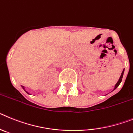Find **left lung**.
Listing matches in <instances>:
<instances>
[{
	"label": "left lung",
	"mask_w": 133,
	"mask_h": 133,
	"mask_svg": "<svg viewBox=\"0 0 133 133\" xmlns=\"http://www.w3.org/2000/svg\"><path fill=\"white\" fill-rule=\"evenodd\" d=\"M124 70H123V71H122V74H121V77H120V78H119V80H118V82L116 83V86H115V89L116 88L118 87V86H119L120 83H121V81H122V76H123V74H124Z\"/></svg>",
	"instance_id": "8db88e82"
}]
</instances>
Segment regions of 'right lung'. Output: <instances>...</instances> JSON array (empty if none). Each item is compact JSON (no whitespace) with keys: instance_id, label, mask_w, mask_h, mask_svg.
Wrapping results in <instances>:
<instances>
[{"instance_id":"1","label":"right lung","mask_w":133,"mask_h":133,"mask_svg":"<svg viewBox=\"0 0 133 133\" xmlns=\"http://www.w3.org/2000/svg\"><path fill=\"white\" fill-rule=\"evenodd\" d=\"M23 88H24V87H23ZM26 92V93H28V92ZM28 94H29V93H28Z\"/></svg>"}]
</instances>
